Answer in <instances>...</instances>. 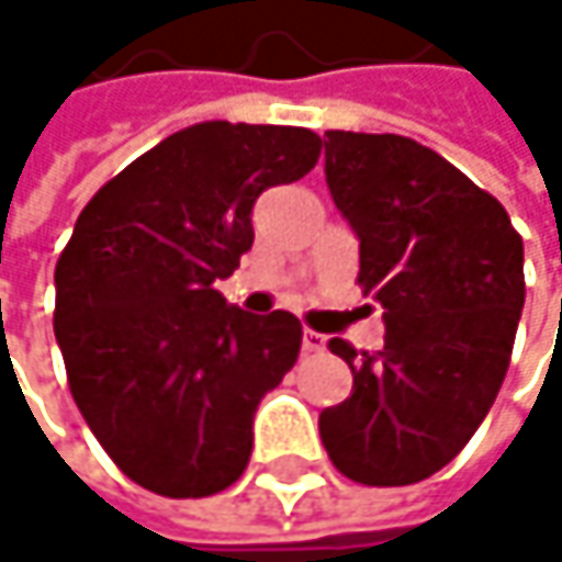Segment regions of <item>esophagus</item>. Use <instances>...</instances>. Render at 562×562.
I'll return each mask as SVG.
<instances>
[{
	"label": "esophagus",
	"mask_w": 562,
	"mask_h": 562,
	"mask_svg": "<svg viewBox=\"0 0 562 562\" xmlns=\"http://www.w3.org/2000/svg\"><path fill=\"white\" fill-rule=\"evenodd\" d=\"M302 351H305V355H318V351H325V335H318V331L305 328V331H302Z\"/></svg>",
	"instance_id": "34e87169"
}]
</instances>
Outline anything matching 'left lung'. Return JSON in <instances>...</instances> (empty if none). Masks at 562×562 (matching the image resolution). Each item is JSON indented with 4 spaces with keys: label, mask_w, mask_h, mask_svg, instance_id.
<instances>
[{
    "label": "left lung",
    "mask_w": 562,
    "mask_h": 562,
    "mask_svg": "<svg viewBox=\"0 0 562 562\" xmlns=\"http://www.w3.org/2000/svg\"><path fill=\"white\" fill-rule=\"evenodd\" d=\"M325 181L358 237V282L384 308V351L328 348L355 374L318 432L341 475L413 485L449 465L507 374L524 244L507 211L439 153L393 133H325Z\"/></svg>",
    "instance_id": "obj_1"
}]
</instances>
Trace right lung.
<instances>
[{"mask_svg": "<svg viewBox=\"0 0 562 562\" xmlns=\"http://www.w3.org/2000/svg\"><path fill=\"white\" fill-rule=\"evenodd\" d=\"M302 126L207 120L171 133L80 211L55 270V338L90 432L136 485L207 498L254 452V413L295 364L292 312L250 315L227 280L254 204L318 162Z\"/></svg>", "mask_w": 562, "mask_h": 562, "instance_id": "add662e5", "label": "right lung"}]
</instances>
